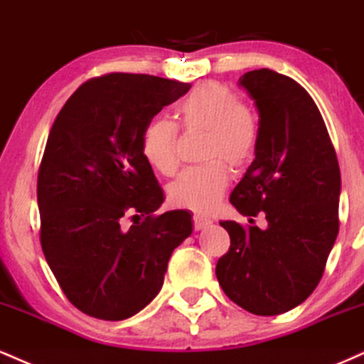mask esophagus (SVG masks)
<instances>
[{
    "mask_svg": "<svg viewBox=\"0 0 364 364\" xmlns=\"http://www.w3.org/2000/svg\"><path fill=\"white\" fill-rule=\"evenodd\" d=\"M192 220H194V228L196 230H204V228H208V226L213 223V221L209 220V218L200 216V215H196L194 218H192Z\"/></svg>",
    "mask_w": 364,
    "mask_h": 364,
    "instance_id": "esophagus-1",
    "label": "esophagus"
}]
</instances>
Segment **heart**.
Returning a JSON list of instances; mask_svg holds the SVG:
<instances>
[{"label": "heart", "mask_w": 364, "mask_h": 364, "mask_svg": "<svg viewBox=\"0 0 364 364\" xmlns=\"http://www.w3.org/2000/svg\"><path fill=\"white\" fill-rule=\"evenodd\" d=\"M186 129L208 131L203 165L189 166L168 187L172 204L191 211L208 213L216 206L228 186V170L242 168L254 156L259 141L255 117L242 98L220 83H206L192 90L178 107ZM177 126L168 119L149 121L141 136V149L156 172L175 173L178 166Z\"/></svg>", "instance_id": "1"}]
</instances>
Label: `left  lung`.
<instances>
[{
	"label": "left lung",
	"instance_id": "obj_1",
	"mask_svg": "<svg viewBox=\"0 0 364 364\" xmlns=\"http://www.w3.org/2000/svg\"><path fill=\"white\" fill-rule=\"evenodd\" d=\"M238 85L259 112L255 158L230 203L267 226L220 221L230 250L216 277L230 300L255 315H279L314 293L339 233L341 172L318 107L300 83L267 70Z\"/></svg>",
	"mask_w": 364,
	"mask_h": 364
}]
</instances>
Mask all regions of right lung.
Masks as SVG:
<instances>
[{"label": "right lung", "instance_id": "add662e5", "mask_svg": "<svg viewBox=\"0 0 364 364\" xmlns=\"http://www.w3.org/2000/svg\"><path fill=\"white\" fill-rule=\"evenodd\" d=\"M189 88L110 73L81 85L50 127L37 177L41 245L68 300L90 317L124 320L149 305L192 233L189 211L155 216L165 198L141 149L146 124Z\"/></svg>", "mask_w": 364, "mask_h": 364}]
</instances>
